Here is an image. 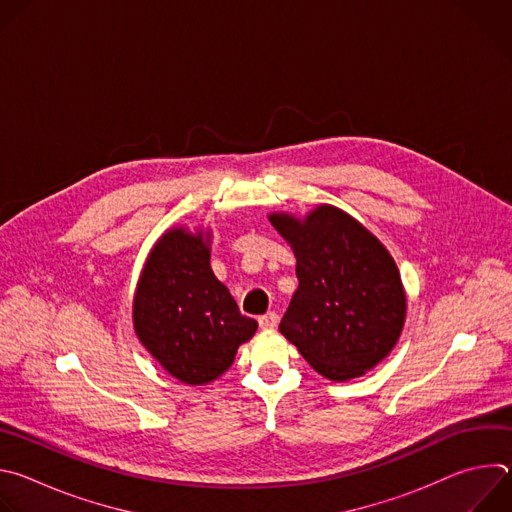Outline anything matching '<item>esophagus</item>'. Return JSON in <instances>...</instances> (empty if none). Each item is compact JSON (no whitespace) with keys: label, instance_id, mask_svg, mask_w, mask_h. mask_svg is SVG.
<instances>
[{"label":"esophagus","instance_id":"obj_1","mask_svg":"<svg viewBox=\"0 0 512 512\" xmlns=\"http://www.w3.org/2000/svg\"><path fill=\"white\" fill-rule=\"evenodd\" d=\"M277 322H279V316H277L275 312H269V314H265V316L259 318V326H261L263 330H273V328L277 326Z\"/></svg>","mask_w":512,"mask_h":512}]
</instances>
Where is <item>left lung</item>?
Instances as JSON below:
<instances>
[{
    "label": "left lung",
    "mask_w": 512,
    "mask_h": 512,
    "mask_svg": "<svg viewBox=\"0 0 512 512\" xmlns=\"http://www.w3.org/2000/svg\"><path fill=\"white\" fill-rule=\"evenodd\" d=\"M269 223L294 251L300 281L279 332L330 381L375 369L395 348L407 314L387 247L332 204H318L304 218L271 212Z\"/></svg>",
    "instance_id": "left-lung-1"
}]
</instances>
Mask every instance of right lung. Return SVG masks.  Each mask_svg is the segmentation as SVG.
I'll return each mask as SVG.
<instances>
[{
  "label": "right lung",
  "instance_id": "right-lung-1",
  "mask_svg": "<svg viewBox=\"0 0 512 512\" xmlns=\"http://www.w3.org/2000/svg\"><path fill=\"white\" fill-rule=\"evenodd\" d=\"M210 229L170 227L139 273L133 330L160 367L184 385L223 377L257 322L239 312L225 283L210 269Z\"/></svg>",
  "mask_w": 512,
  "mask_h": 512
}]
</instances>
